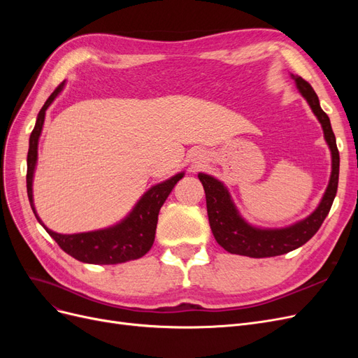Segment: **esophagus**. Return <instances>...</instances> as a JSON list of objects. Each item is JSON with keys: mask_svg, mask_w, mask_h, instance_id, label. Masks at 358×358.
Listing matches in <instances>:
<instances>
[{"mask_svg": "<svg viewBox=\"0 0 358 358\" xmlns=\"http://www.w3.org/2000/svg\"><path fill=\"white\" fill-rule=\"evenodd\" d=\"M204 159H206V154L203 152V150H194V152L191 154V161L196 166L201 164V162H204Z\"/></svg>", "mask_w": 358, "mask_h": 358, "instance_id": "esophagus-1", "label": "esophagus"}]
</instances>
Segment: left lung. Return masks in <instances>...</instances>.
<instances>
[{
	"mask_svg": "<svg viewBox=\"0 0 358 358\" xmlns=\"http://www.w3.org/2000/svg\"><path fill=\"white\" fill-rule=\"evenodd\" d=\"M291 78L294 79L299 92L318 117L324 131V138H326L330 148L331 175L329 187L324 192V197L318 208L308 218L296 222L294 225L285 227V229H257V227L249 225L237 212L230 192L224 187L222 182L209 175H204V173H199V179L203 183L206 192V206H208L212 233L216 242L230 254L264 258L294 251V249L312 239V236L320 230L336 197L339 182V150L336 146V137L331 129L330 119L326 112L321 109L318 95L312 86L299 76L291 74Z\"/></svg>",
	"mask_w": 358,
	"mask_h": 358,
	"instance_id": "1",
	"label": "left lung"
}]
</instances>
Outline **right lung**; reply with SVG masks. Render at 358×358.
<instances>
[{
    "label": "right lung",
    "instance_id": "add662e5",
    "mask_svg": "<svg viewBox=\"0 0 358 358\" xmlns=\"http://www.w3.org/2000/svg\"><path fill=\"white\" fill-rule=\"evenodd\" d=\"M62 88L64 83H61L50 94L45 106L38 112L36 127L29 136V149L27 158V191L32 212H34L37 221L45 227V230L59 245L62 251L67 252L73 258L79 259L82 263L119 264L129 262V259H137L143 257L154 245L161 206L164 204L169 194L175 188L176 183L183 178V173H178L176 176L148 189L127 218L113 227H109V229L78 234H59L49 230L38 218L34 209V200H32V178H34V170L37 164L38 138L41 134L43 124H45V115L48 107L55 100V96H58Z\"/></svg>",
    "mask_w": 358,
    "mask_h": 358
}]
</instances>
